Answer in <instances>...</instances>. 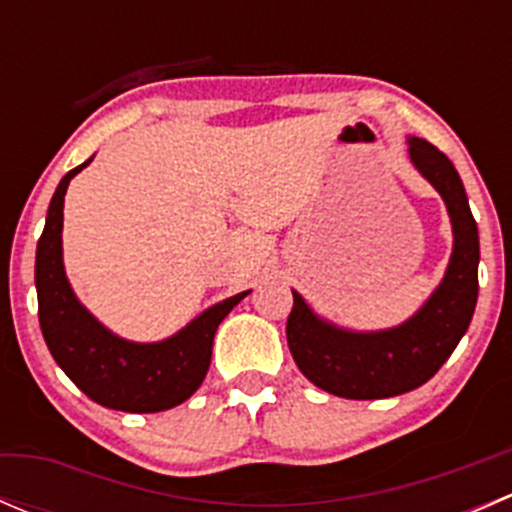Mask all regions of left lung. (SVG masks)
Returning <instances> with one entry per match:
<instances>
[{
    "instance_id": "obj_1",
    "label": "left lung",
    "mask_w": 512,
    "mask_h": 512,
    "mask_svg": "<svg viewBox=\"0 0 512 512\" xmlns=\"http://www.w3.org/2000/svg\"><path fill=\"white\" fill-rule=\"evenodd\" d=\"M423 178L446 200L453 223V255L441 287L406 324L376 334L337 329L314 317L297 292L287 317V344L299 371L342 399H389L426 384L453 354L471 324L478 299V227L466 190L446 153L409 138Z\"/></svg>"
}]
</instances>
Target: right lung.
Wrapping results in <instances>:
<instances>
[{"mask_svg":"<svg viewBox=\"0 0 512 512\" xmlns=\"http://www.w3.org/2000/svg\"><path fill=\"white\" fill-rule=\"evenodd\" d=\"M89 163L86 160L61 178L36 245L41 334L56 364L96 404L128 414L173 409L203 384L218 324L247 292L215 304L183 332L158 344L123 342L103 329L74 297L61 262L64 195L69 180Z\"/></svg>","mask_w":512,"mask_h":512,"instance_id":"right-lung-1","label":"right lung"}]
</instances>
